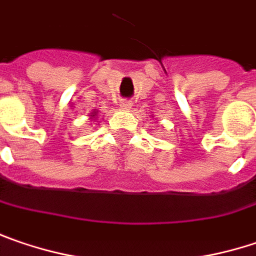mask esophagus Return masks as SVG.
<instances>
[{
  "instance_id": "1",
  "label": "esophagus",
  "mask_w": 256,
  "mask_h": 256,
  "mask_svg": "<svg viewBox=\"0 0 256 256\" xmlns=\"http://www.w3.org/2000/svg\"><path fill=\"white\" fill-rule=\"evenodd\" d=\"M120 107H122L123 110H130V107H132V101L128 100V98L122 100V101H120Z\"/></svg>"
}]
</instances>
